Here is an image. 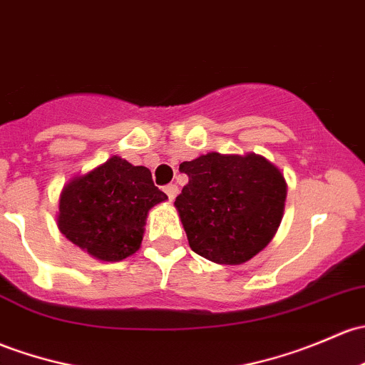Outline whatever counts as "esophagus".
Masks as SVG:
<instances>
[{"label":"esophagus","mask_w":365,"mask_h":365,"mask_svg":"<svg viewBox=\"0 0 365 365\" xmlns=\"http://www.w3.org/2000/svg\"><path fill=\"white\" fill-rule=\"evenodd\" d=\"M164 192H166V194H168V197H170L171 201H173V199H175L176 195H178V187L173 185V183H170V185L164 187Z\"/></svg>","instance_id":"esophagus-1"}]
</instances>
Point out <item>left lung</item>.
<instances>
[{"instance_id":"left-lung-1","label":"left lung","mask_w":365,"mask_h":365,"mask_svg":"<svg viewBox=\"0 0 365 365\" xmlns=\"http://www.w3.org/2000/svg\"><path fill=\"white\" fill-rule=\"evenodd\" d=\"M176 197L190 248L218 264H243L267 247L283 217L287 183L264 157L212 152L180 164Z\"/></svg>"}]
</instances>
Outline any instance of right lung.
Returning <instances> with one entry per match:
<instances>
[{"instance_id": "add662e5", "label": "right lung", "mask_w": 365, "mask_h": 365, "mask_svg": "<svg viewBox=\"0 0 365 365\" xmlns=\"http://www.w3.org/2000/svg\"><path fill=\"white\" fill-rule=\"evenodd\" d=\"M166 199L148 168L112 157L64 187L57 225L92 257L117 262L140 248L148 210Z\"/></svg>"}]
</instances>
